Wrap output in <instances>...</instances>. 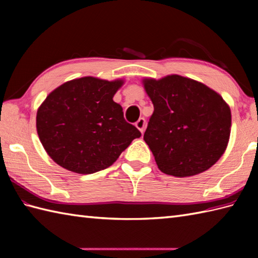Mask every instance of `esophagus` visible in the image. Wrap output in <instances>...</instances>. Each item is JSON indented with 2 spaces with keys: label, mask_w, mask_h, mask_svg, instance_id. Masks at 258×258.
Returning a JSON list of instances; mask_svg holds the SVG:
<instances>
[{
  "label": "esophagus",
  "mask_w": 258,
  "mask_h": 258,
  "mask_svg": "<svg viewBox=\"0 0 258 258\" xmlns=\"http://www.w3.org/2000/svg\"><path fill=\"white\" fill-rule=\"evenodd\" d=\"M135 126L141 131V133L143 134V133L145 132V126H146V120H145V118L141 117V118L138 120V122L135 123Z\"/></svg>",
  "instance_id": "1"
}]
</instances>
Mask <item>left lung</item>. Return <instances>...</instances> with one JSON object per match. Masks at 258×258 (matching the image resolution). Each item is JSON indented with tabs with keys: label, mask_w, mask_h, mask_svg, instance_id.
<instances>
[{
	"label": "left lung",
	"mask_w": 258,
	"mask_h": 258,
	"mask_svg": "<svg viewBox=\"0 0 258 258\" xmlns=\"http://www.w3.org/2000/svg\"><path fill=\"white\" fill-rule=\"evenodd\" d=\"M144 87L154 105L144 141L163 173L193 176L220 160L232 124L220 94L179 75L144 80Z\"/></svg>",
	"instance_id": "left-lung-1"
}]
</instances>
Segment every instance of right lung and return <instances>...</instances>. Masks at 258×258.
I'll return each mask as SVG.
<instances>
[{
    "label": "right lung",
    "instance_id": "add662e5",
    "mask_svg": "<svg viewBox=\"0 0 258 258\" xmlns=\"http://www.w3.org/2000/svg\"><path fill=\"white\" fill-rule=\"evenodd\" d=\"M122 81L86 76L58 86L37 109L36 130L47 154L79 174L105 169L141 132L113 96Z\"/></svg>",
    "mask_w": 258,
    "mask_h": 258
}]
</instances>
